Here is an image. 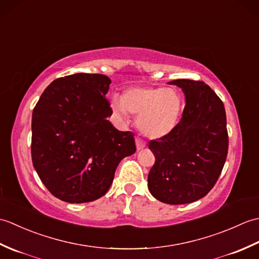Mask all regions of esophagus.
<instances>
[{"mask_svg": "<svg viewBox=\"0 0 259 259\" xmlns=\"http://www.w3.org/2000/svg\"><path fill=\"white\" fill-rule=\"evenodd\" d=\"M136 146H137V149L140 150L142 149V148L146 147V144L144 140H141L140 138H136Z\"/></svg>", "mask_w": 259, "mask_h": 259, "instance_id": "1", "label": "esophagus"}]
</instances>
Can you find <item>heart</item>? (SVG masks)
<instances>
[{"label":"heart","mask_w":259,"mask_h":259,"mask_svg":"<svg viewBox=\"0 0 259 259\" xmlns=\"http://www.w3.org/2000/svg\"><path fill=\"white\" fill-rule=\"evenodd\" d=\"M183 101L179 93L164 88H131L121 101L113 100V111L120 117L126 113L138 117L137 126L148 138L157 139L174 129L179 118Z\"/></svg>","instance_id":"b5f03b06"}]
</instances>
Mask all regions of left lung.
Here are the masks:
<instances>
[{
    "instance_id": "left-lung-1",
    "label": "left lung",
    "mask_w": 259,
    "mask_h": 259,
    "mask_svg": "<svg viewBox=\"0 0 259 259\" xmlns=\"http://www.w3.org/2000/svg\"><path fill=\"white\" fill-rule=\"evenodd\" d=\"M169 83L183 89L186 106L169 134L149 141L156 161L148 188L159 201L183 205L205 197L222 174L228 152L226 112L205 82L179 79Z\"/></svg>"
}]
</instances>
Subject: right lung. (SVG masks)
<instances>
[{
	"label": "right lung",
	"mask_w": 259,
	"mask_h": 259,
	"mask_svg": "<svg viewBox=\"0 0 259 259\" xmlns=\"http://www.w3.org/2000/svg\"><path fill=\"white\" fill-rule=\"evenodd\" d=\"M107 75L76 73L54 80L32 113V162L51 194L63 201L97 200L115 169L136 151L131 131H119L106 98Z\"/></svg>",
	"instance_id": "1"
}]
</instances>
